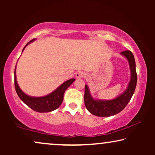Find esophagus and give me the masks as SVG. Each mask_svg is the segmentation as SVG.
I'll return each mask as SVG.
<instances>
[{
  "instance_id": "obj_1",
  "label": "esophagus",
  "mask_w": 155,
  "mask_h": 155,
  "mask_svg": "<svg viewBox=\"0 0 155 155\" xmlns=\"http://www.w3.org/2000/svg\"><path fill=\"white\" fill-rule=\"evenodd\" d=\"M84 76V73L82 71H78L75 73V77L76 78H82Z\"/></svg>"
}]
</instances>
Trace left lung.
I'll list each match as a JSON object with an SVG mask.
<instances>
[{
	"instance_id": "1",
	"label": "left lung",
	"mask_w": 155,
	"mask_h": 155,
	"mask_svg": "<svg viewBox=\"0 0 155 155\" xmlns=\"http://www.w3.org/2000/svg\"><path fill=\"white\" fill-rule=\"evenodd\" d=\"M128 61L130 71V78L127 88L121 94L112 99H95L92 96L87 84L84 89V104L88 111L99 117H109L116 115L122 111L130 101L134 94L137 84V73L135 61L130 51H125L120 54Z\"/></svg>"
}]
</instances>
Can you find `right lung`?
I'll return each mask as SVG.
<instances>
[{"label":"right lung","mask_w":155,"mask_h":155,"mask_svg":"<svg viewBox=\"0 0 155 155\" xmlns=\"http://www.w3.org/2000/svg\"><path fill=\"white\" fill-rule=\"evenodd\" d=\"M35 41V39H34L28 42L23 48L22 53L28 44ZM75 79L74 78L67 80L61 84L54 91H53L51 93L44 97H31L25 94L19 87L16 78V67L15 68V90L18 97L27 106L30 107L34 111L39 112V113L51 112L58 109L63 102V95L65 90L71 86V84L73 83V82H75Z\"/></svg>","instance_id":"obj_1"}]
</instances>
